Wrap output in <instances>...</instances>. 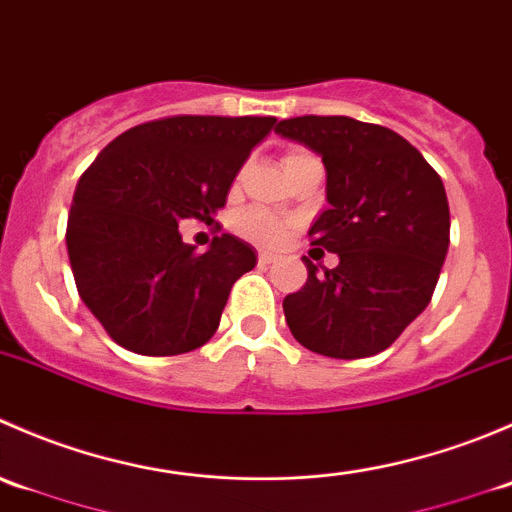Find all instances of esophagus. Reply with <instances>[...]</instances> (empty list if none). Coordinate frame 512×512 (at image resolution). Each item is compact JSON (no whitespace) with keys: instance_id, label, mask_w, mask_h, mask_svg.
<instances>
[{"instance_id":"1","label":"esophagus","mask_w":512,"mask_h":512,"mask_svg":"<svg viewBox=\"0 0 512 512\" xmlns=\"http://www.w3.org/2000/svg\"><path fill=\"white\" fill-rule=\"evenodd\" d=\"M257 262H260L262 267H267L272 265V262H277V255H272V252H260V255H257Z\"/></svg>"}]
</instances>
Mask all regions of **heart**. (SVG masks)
I'll return each instance as SVG.
<instances>
[{
	"instance_id": "b5f03b06",
	"label": "heart",
	"mask_w": 512,
	"mask_h": 512,
	"mask_svg": "<svg viewBox=\"0 0 512 512\" xmlns=\"http://www.w3.org/2000/svg\"><path fill=\"white\" fill-rule=\"evenodd\" d=\"M309 156H312V153L302 151V148H289L285 158H282V165L287 168V165ZM242 175H245V168L237 173V180H240ZM237 230H240V235H245L247 240L257 242V245L262 247H280L287 242L292 223L275 218V215L267 213V210H247V213H242L240 220H237Z\"/></svg>"
}]
</instances>
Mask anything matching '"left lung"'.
<instances>
[{
  "instance_id": "1",
  "label": "left lung",
  "mask_w": 512,
  "mask_h": 512,
  "mask_svg": "<svg viewBox=\"0 0 512 512\" xmlns=\"http://www.w3.org/2000/svg\"><path fill=\"white\" fill-rule=\"evenodd\" d=\"M275 131L322 156L329 208L309 237L314 250L339 257L324 272L302 257L307 282L282 302L289 332L332 359L384 352L428 307L446 260L451 215L441 175L376 123L299 116Z\"/></svg>"
}]
</instances>
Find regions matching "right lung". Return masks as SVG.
<instances>
[{
  "label": "right lung",
  "mask_w": 512,
  "mask_h": 512,
  "mask_svg": "<svg viewBox=\"0 0 512 512\" xmlns=\"http://www.w3.org/2000/svg\"><path fill=\"white\" fill-rule=\"evenodd\" d=\"M272 116H173L141 123L98 153L76 185L66 250L76 289L128 352L175 356L218 332L230 289L257 257L223 232L208 252L180 220L210 223Z\"/></svg>",
  "instance_id": "obj_1"
}]
</instances>
